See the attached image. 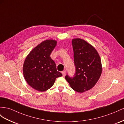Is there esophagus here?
I'll return each instance as SVG.
<instances>
[{"mask_svg": "<svg viewBox=\"0 0 124 124\" xmlns=\"http://www.w3.org/2000/svg\"><path fill=\"white\" fill-rule=\"evenodd\" d=\"M65 73H66V71L64 70V71H63L62 72V74L63 75V77H64L65 75Z\"/></svg>", "mask_w": 124, "mask_h": 124, "instance_id": "1", "label": "esophagus"}]
</instances>
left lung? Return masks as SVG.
<instances>
[{
	"instance_id": "8db88e82",
	"label": "left lung",
	"mask_w": 124,
	"mask_h": 124,
	"mask_svg": "<svg viewBox=\"0 0 124 124\" xmlns=\"http://www.w3.org/2000/svg\"><path fill=\"white\" fill-rule=\"evenodd\" d=\"M74 61L76 71L73 78L65 76L73 90L83 93L96 84L102 72L99 54L95 47L86 41L75 38L72 39Z\"/></svg>"
}]
</instances>
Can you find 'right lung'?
I'll return each instance as SVG.
<instances>
[{
  "label": "right lung",
  "mask_w": 124,
  "mask_h": 124,
  "mask_svg": "<svg viewBox=\"0 0 124 124\" xmlns=\"http://www.w3.org/2000/svg\"><path fill=\"white\" fill-rule=\"evenodd\" d=\"M57 44L55 40L42 41L27 56L23 65V74L27 83L40 92L49 89L57 78L62 74L57 71L56 65L50 54Z\"/></svg>",
  "instance_id": "obj_1"
}]
</instances>
